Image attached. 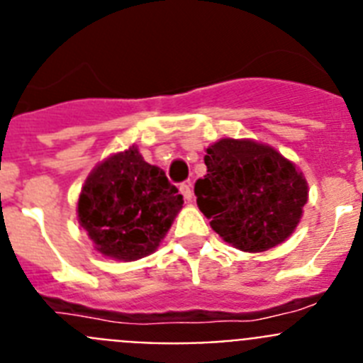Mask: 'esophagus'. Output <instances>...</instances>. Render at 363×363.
I'll return each instance as SVG.
<instances>
[{
    "instance_id": "1",
    "label": "esophagus",
    "mask_w": 363,
    "mask_h": 363,
    "mask_svg": "<svg viewBox=\"0 0 363 363\" xmlns=\"http://www.w3.org/2000/svg\"><path fill=\"white\" fill-rule=\"evenodd\" d=\"M179 192L184 194L185 200L192 201V187H191V184H182V185H179Z\"/></svg>"
}]
</instances>
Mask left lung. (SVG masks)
<instances>
[{
    "instance_id": "1",
    "label": "left lung",
    "mask_w": 363,
    "mask_h": 363,
    "mask_svg": "<svg viewBox=\"0 0 363 363\" xmlns=\"http://www.w3.org/2000/svg\"><path fill=\"white\" fill-rule=\"evenodd\" d=\"M207 174L196 203L220 238L243 252L280 245L298 227L309 185L303 172L271 145L221 138L205 150Z\"/></svg>"
}]
</instances>
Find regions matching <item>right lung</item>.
<instances>
[{
    "label": "right lung",
    "instance_id": "obj_1",
    "mask_svg": "<svg viewBox=\"0 0 363 363\" xmlns=\"http://www.w3.org/2000/svg\"><path fill=\"white\" fill-rule=\"evenodd\" d=\"M184 207L165 172L136 145L111 154L91 171L78 200V221L99 255L136 262L152 255Z\"/></svg>",
    "mask_w": 363,
    "mask_h": 363
}]
</instances>
